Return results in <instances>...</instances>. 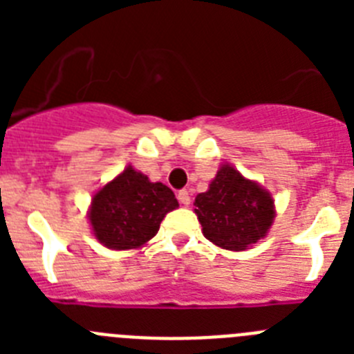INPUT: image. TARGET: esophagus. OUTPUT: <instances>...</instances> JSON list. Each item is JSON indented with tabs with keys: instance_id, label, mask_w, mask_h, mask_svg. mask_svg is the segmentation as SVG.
<instances>
[{
	"instance_id": "34e87169",
	"label": "esophagus",
	"mask_w": 354,
	"mask_h": 354,
	"mask_svg": "<svg viewBox=\"0 0 354 354\" xmlns=\"http://www.w3.org/2000/svg\"><path fill=\"white\" fill-rule=\"evenodd\" d=\"M177 198H179V202L183 205H189V202H192V198H189V193H187V189H180V192L177 193Z\"/></svg>"
}]
</instances>
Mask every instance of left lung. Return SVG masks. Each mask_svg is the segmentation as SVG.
Segmentation results:
<instances>
[{
    "instance_id": "left-lung-1",
    "label": "left lung",
    "mask_w": 354,
    "mask_h": 354,
    "mask_svg": "<svg viewBox=\"0 0 354 354\" xmlns=\"http://www.w3.org/2000/svg\"><path fill=\"white\" fill-rule=\"evenodd\" d=\"M202 232L225 250L241 252L268 234L274 218L270 193L245 179L236 168L223 165L205 193L195 198Z\"/></svg>"
}]
</instances>
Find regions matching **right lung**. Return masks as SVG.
<instances>
[{
  "label": "right lung",
  "mask_w": 354,
  "mask_h": 354,
  "mask_svg": "<svg viewBox=\"0 0 354 354\" xmlns=\"http://www.w3.org/2000/svg\"><path fill=\"white\" fill-rule=\"evenodd\" d=\"M179 207L174 192L162 183L127 167L93 195L90 223L93 234L111 250L145 245L158 234L167 212Z\"/></svg>",
  "instance_id": "add662e5"
}]
</instances>
